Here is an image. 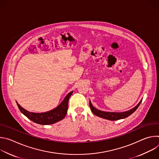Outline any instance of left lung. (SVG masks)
<instances>
[{
    "label": "left lung",
    "instance_id": "8db88e82",
    "mask_svg": "<svg viewBox=\"0 0 159 159\" xmlns=\"http://www.w3.org/2000/svg\"><path fill=\"white\" fill-rule=\"evenodd\" d=\"M142 101L139 103L138 105L134 107L133 109L126 111V112H105V111H102L100 110H98L96 109L91 104V102L89 101V106L90 108L91 109L92 112L94 113V114L99 117H101L102 118H104L108 120H112V121H115V120H118L123 118H126V117L129 116L131 115L132 113H133L139 107Z\"/></svg>",
    "mask_w": 159,
    "mask_h": 159
}]
</instances>
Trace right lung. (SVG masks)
<instances>
[{
    "mask_svg": "<svg viewBox=\"0 0 159 159\" xmlns=\"http://www.w3.org/2000/svg\"><path fill=\"white\" fill-rule=\"evenodd\" d=\"M73 91L68 94L63 99V101L56 108L45 112H31L26 111L23 107H22L18 103H17V104L22 114L25 115L28 119H30L32 121L43 125H52L61 120L66 116L68 109L69 99Z\"/></svg>",
    "mask_w": 159,
    "mask_h": 159,
    "instance_id": "obj_1",
    "label": "right lung"
}]
</instances>
